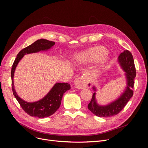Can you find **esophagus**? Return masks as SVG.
Instances as JSON below:
<instances>
[{"mask_svg":"<svg viewBox=\"0 0 148 148\" xmlns=\"http://www.w3.org/2000/svg\"><path fill=\"white\" fill-rule=\"evenodd\" d=\"M88 83L89 82H88L87 80L83 77H79L76 79L75 82L76 87L78 89H83L84 88L88 87Z\"/></svg>","mask_w":148,"mask_h":148,"instance_id":"obj_1","label":"esophagus"}]
</instances>
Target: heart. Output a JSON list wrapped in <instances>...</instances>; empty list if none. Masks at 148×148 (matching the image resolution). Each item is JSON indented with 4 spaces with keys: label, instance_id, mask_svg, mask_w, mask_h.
Masks as SVG:
<instances>
[{
    "label": "heart",
    "instance_id": "b5f03b06",
    "mask_svg": "<svg viewBox=\"0 0 148 148\" xmlns=\"http://www.w3.org/2000/svg\"><path fill=\"white\" fill-rule=\"evenodd\" d=\"M77 59L84 63L95 61L96 69H100L108 62L109 57L105 47L96 46L79 53Z\"/></svg>",
    "mask_w": 148,
    "mask_h": 148
}]
</instances>
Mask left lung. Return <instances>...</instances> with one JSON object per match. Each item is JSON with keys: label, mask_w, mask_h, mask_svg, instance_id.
Listing matches in <instances>:
<instances>
[{"label": "left lung", "mask_w": 148, "mask_h": 148, "mask_svg": "<svg viewBox=\"0 0 148 148\" xmlns=\"http://www.w3.org/2000/svg\"><path fill=\"white\" fill-rule=\"evenodd\" d=\"M118 62L121 68L125 71V77L127 82L126 88L117 99L107 105L101 106L97 102L96 99V88L93 86L92 89L95 92L93 93L88 108L97 117H109L118 114L133 96V88L134 80L136 77V69L132 53L128 50H125L119 56Z\"/></svg>", "instance_id": "1"}]
</instances>
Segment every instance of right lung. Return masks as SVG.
Instances as JSON below:
<instances>
[{"label":"right lung","instance_id":"add662e5","mask_svg":"<svg viewBox=\"0 0 148 148\" xmlns=\"http://www.w3.org/2000/svg\"><path fill=\"white\" fill-rule=\"evenodd\" d=\"M54 42L48 41L47 39H38L29 46L22 49L17 54L16 58L12 65L11 78L13 95L25 112L32 117L44 118L54 114L60 107L64 94L70 89V85L66 83H56L49 92L41 99L36 102H28L20 98L15 91L13 83L15 70L19 62L25 55L40 51H48L53 46H54Z\"/></svg>","mask_w":148,"mask_h":148}]
</instances>
